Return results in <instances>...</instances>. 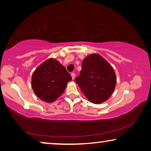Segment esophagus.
I'll list each match as a JSON object with an SVG mask.
<instances>
[{
  "instance_id": "obj_1",
  "label": "esophagus",
  "mask_w": 151,
  "mask_h": 151,
  "mask_svg": "<svg viewBox=\"0 0 151 151\" xmlns=\"http://www.w3.org/2000/svg\"><path fill=\"white\" fill-rule=\"evenodd\" d=\"M71 77H72V79H73V80L75 79V78H76V74L74 73H71Z\"/></svg>"
}]
</instances>
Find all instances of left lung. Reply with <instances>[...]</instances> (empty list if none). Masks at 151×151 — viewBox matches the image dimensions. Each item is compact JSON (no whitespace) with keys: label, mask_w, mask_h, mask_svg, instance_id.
Here are the masks:
<instances>
[{"label":"left lung","mask_w":151,"mask_h":151,"mask_svg":"<svg viewBox=\"0 0 151 151\" xmlns=\"http://www.w3.org/2000/svg\"><path fill=\"white\" fill-rule=\"evenodd\" d=\"M116 75L112 66L98 53L83 60L76 84L90 102L101 104L110 98L116 86Z\"/></svg>","instance_id":"left-lung-1"}]
</instances>
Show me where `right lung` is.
Here are the masks:
<instances>
[{
	"label": "right lung",
	"mask_w": 151,
	"mask_h": 151,
	"mask_svg": "<svg viewBox=\"0 0 151 151\" xmlns=\"http://www.w3.org/2000/svg\"><path fill=\"white\" fill-rule=\"evenodd\" d=\"M71 76L55 58H49L39 65L32 77L35 94L47 103L56 100L65 91Z\"/></svg>",
	"instance_id": "obj_1"
}]
</instances>
